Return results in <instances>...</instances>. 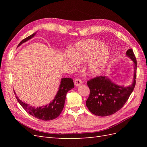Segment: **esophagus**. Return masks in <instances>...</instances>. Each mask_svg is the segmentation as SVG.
I'll list each match as a JSON object with an SVG mask.
<instances>
[{"label":"esophagus","instance_id":"esophagus-1","mask_svg":"<svg viewBox=\"0 0 147 147\" xmlns=\"http://www.w3.org/2000/svg\"><path fill=\"white\" fill-rule=\"evenodd\" d=\"M82 83V81L80 79H79V78L75 79V80H74V84H75V86H78L80 85V84H81Z\"/></svg>","mask_w":147,"mask_h":147}]
</instances>
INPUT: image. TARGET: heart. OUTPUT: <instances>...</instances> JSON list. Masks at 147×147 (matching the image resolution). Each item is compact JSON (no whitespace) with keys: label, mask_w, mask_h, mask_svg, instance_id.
Masks as SVG:
<instances>
[{"label":"heart","mask_w":147,"mask_h":147,"mask_svg":"<svg viewBox=\"0 0 147 147\" xmlns=\"http://www.w3.org/2000/svg\"><path fill=\"white\" fill-rule=\"evenodd\" d=\"M105 43L97 39H88L77 42L72 48V53L67 51L66 57L71 63H85L87 73L91 76L101 74L105 69L110 59V52L105 48Z\"/></svg>","instance_id":"1"}]
</instances>
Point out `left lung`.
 <instances>
[{"label": "left lung", "instance_id": "obj_1", "mask_svg": "<svg viewBox=\"0 0 147 147\" xmlns=\"http://www.w3.org/2000/svg\"><path fill=\"white\" fill-rule=\"evenodd\" d=\"M126 56L134 62V78L131 86L125 87L114 83L105 76L97 77L87 82L90 94L86 105L96 116L107 117L121 109L128 100L136 85L137 61L132 49L126 51Z\"/></svg>", "mask_w": 147, "mask_h": 147}]
</instances>
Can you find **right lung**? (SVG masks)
<instances>
[{
    "instance_id": "obj_1",
    "label": "right lung",
    "mask_w": 147,
    "mask_h": 147,
    "mask_svg": "<svg viewBox=\"0 0 147 147\" xmlns=\"http://www.w3.org/2000/svg\"><path fill=\"white\" fill-rule=\"evenodd\" d=\"M35 34H36V32L32 34V35H29V37L23 39L19 43L18 47L20 46L22 43L27 42L29 40L34 37ZM74 88V83L72 78H62L59 87V90L57 91L55 99L50 104L37 108L30 106L29 104L24 103V102H22L18 98V97H17V96H16V98L17 100L18 101L20 104L23 107V108L29 114L39 119L43 120V121H50V120L56 118L61 114L64 106L67 92ZM14 93L16 95L15 91Z\"/></svg>"
}]
</instances>
